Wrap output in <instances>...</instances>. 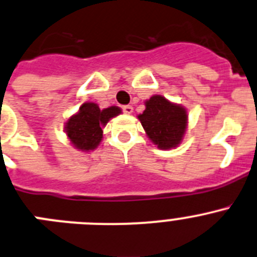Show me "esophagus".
Segmentation results:
<instances>
[{
    "mask_svg": "<svg viewBox=\"0 0 257 257\" xmlns=\"http://www.w3.org/2000/svg\"><path fill=\"white\" fill-rule=\"evenodd\" d=\"M121 109H123V111L125 114H132V113H133V106H132V105H124Z\"/></svg>",
    "mask_w": 257,
    "mask_h": 257,
    "instance_id": "obj_1",
    "label": "esophagus"
}]
</instances>
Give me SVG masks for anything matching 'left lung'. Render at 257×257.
Returning a JSON list of instances; mask_svg holds the SVG:
<instances>
[{
	"label": "left lung",
	"instance_id": "1",
	"mask_svg": "<svg viewBox=\"0 0 257 257\" xmlns=\"http://www.w3.org/2000/svg\"><path fill=\"white\" fill-rule=\"evenodd\" d=\"M148 138L161 149L178 146L187 126V111L162 95L146 101V110L138 115Z\"/></svg>",
	"mask_w": 257,
	"mask_h": 257
}]
</instances>
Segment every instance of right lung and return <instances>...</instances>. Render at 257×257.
<instances>
[{"instance_id":"add662e5","label":"right lung","mask_w":257,"mask_h":257,"mask_svg":"<svg viewBox=\"0 0 257 257\" xmlns=\"http://www.w3.org/2000/svg\"><path fill=\"white\" fill-rule=\"evenodd\" d=\"M120 111L118 106L100 110L94 103L83 104L79 113L71 116L66 123V134L75 148L81 151L95 149L103 138L101 126L105 125L109 119L120 114Z\"/></svg>"}]
</instances>
